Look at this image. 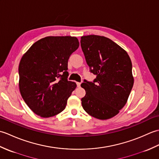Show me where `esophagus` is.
Instances as JSON below:
<instances>
[{
    "mask_svg": "<svg viewBox=\"0 0 159 159\" xmlns=\"http://www.w3.org/2000/svg\"><path fill=\"white\" fill-rule=\"evenodd\" d=\"M80 84H81V83H79V82H76V85H77V87H80Z\"/></svg>",
    "mask_w": 159,
    "mask_h": 159,
    "instance_id": "34e87169",
    "label": "esophagus"
}]
</instances>
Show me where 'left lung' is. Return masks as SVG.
<instances>
[{
    "instance_id": "obj_1",
    "label": "left lung",
    "mask_w": 159,
    "mask_h": 159,
    "mask_svg": "<svg viewBox=\"0 0 159 159\" xmlns=\"http://www.w3.org/2000/svg\"><path fill=\"white\" fill-rule=\"evenodd\" d=\"M80 46L93 82L84 80L86 94L81 99L86 112L99 120L116 116L126 104L133 88L132 63L128 53L112 40L103 36H82Z\"/></svg>"
}]
</instances>
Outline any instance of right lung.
Masks as SVG:
<instances>
[{
  "instance_id": "right-lung-1",
  "label": "right lung",
  "mask_w": 159,
  "mask_h": 159,
  "mask_svg": "<svg viewBox=\"0 0 159 159\" xmlns=\"http://www.w3.org/2000/svg\"><path fill=\"white\" fill-rule=\"evenodd\" d=\"M79 46L71 36H50L33 43L19 64V88L23 100L42 117L59 114L76 87L67 80V62Z\"/></svg>"
}]
</instances>
